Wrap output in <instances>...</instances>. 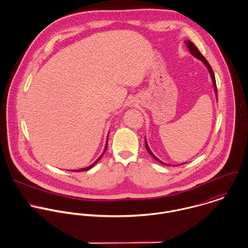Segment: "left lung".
Here are the masks:
<instances>
[{
	"mask_svg": "<svg viewBox=\"0 0 248 248\" xmlns=\"http://www.w3.org/2000/svg\"><path fill=\"white\" fill-rule=\"evenodd\" d=\"M184 43L186 44V46H187V48L189 49L190 50V52H191V54L192 55H194L196 58H198L199 59L205 66H206V68L208 69V72H209V74H210V76H211V78H212V82H213V86H214V91H215V95H216V98L217 99V83H216V78H215V75H214V72H213V69H212V67L210 66V64H209V62L206 60V58L200 53V51L198 50V48H197V46L193 43V42H191L190 40H186V41H184ZM145 143H146V149L147 150L149 151V154L156 160V161H158V162H160L161 164H163V165H166V166H170V164H167V163H164V162H162L161 160H159L153 153H152V151L150 150L149 147V144H148V142H147V139L145 138ZM183 164H186V162L185 163H181V164H179V165H183ZM179 165H173V166H179Z\"/></svg>",
	"mask_w": 248,
	"mask_h": 248,
	"instance_id": "8db88e82",
	"label": "left lung"
}]
</instances>
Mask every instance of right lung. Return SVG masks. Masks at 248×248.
I'll return each mask as SVG.
<instances>
[{
	"instance_id": "1",
	"label": "right lung",
	"mask_w": 248,
	"mask_h": 248,
	"mask_svg": "<svg viewBox=\"0 0 248 248\" xmlns=\"http://www.w3.org/2000/svg\"><path fill=\"white\" fill-rule=\"evenodd\" d=\"M109 134V133H108ZM107 145H108V136H107V139H106V143H105V147H104V149H103V152L101 153V155L99 156V158L92 164V165H90V166H88V167H86V168H83V169H78V170H74L75 171H85V170H89L91 168H93L98 162H99V160L101 159V157L103 156V154H104V152L106 151V149H107Z\"/></svg>"
}]
</instances>
